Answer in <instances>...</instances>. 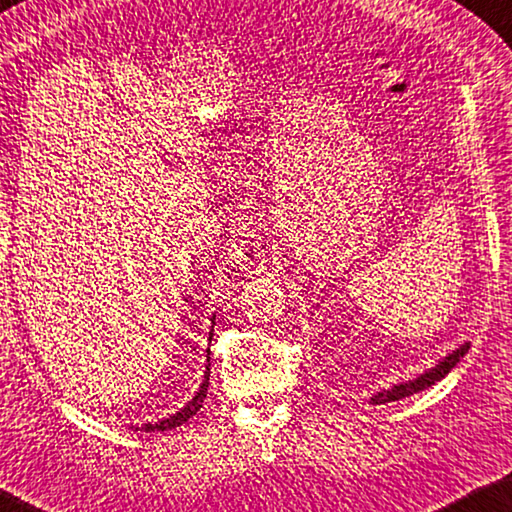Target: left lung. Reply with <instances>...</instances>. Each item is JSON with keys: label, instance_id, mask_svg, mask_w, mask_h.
Wrapping results in <instances>:
<instances>
[{"label": "left lung", "instance_id": "obj_1", "mask_svg": "<svg viewBox=\"0 0 512 512\" xmlns=\"http://www.w3.org/2000/svg\"><path fill=\"white\" fill-rule=\"evenodd\" d=\"M468 348H470L468 342L459 344L455 350H450L446 357L439 359V362L433 368L424 370L422 375L408 379V382H399V384H393L390 388L377 390V393H373V397H370V404L382 406V404H388V402H399V399L415 395V393H419V390H426L430 386H435L437 382H442V379L450 373V370H453L459 362H462V357L468 353Z\"/></svg>", "mask_w": 512, "mask_h": 512}]
</instances>
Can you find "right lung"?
Here are the masks:
<instances>
[{"mask_svg":"<svg viewBox=\"0 0 512 512\" xmlns=\"http://www.w3.org/2000/svg\"><path fill=\"white\" fill-rule=\"evenodd\" d=\"M210 339H213V330L208 333V342H210ZM208 353H210V348H206V370H204L202 384H199V390L195 393V397L190 399V402L184 408H179L175 415L159 419V422H155V424L148 422L144 426H139V430H144V433H155V430H173L177 426H184L190 417L197 415V410L204 406V399H206V393H208V377H210V357H208Z\"/></svg>","mask_w":512,"mask_h":512,"instance_id":"1","label":"right lung"}]
</instances>
